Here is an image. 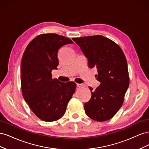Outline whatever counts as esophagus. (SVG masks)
Segmentation results:
<instances>
[{
	"instance_id": "34e87169",
	"label": "esophagus",
	"mask_w": 149,
	"mask_h": 149,
	"mask_svg": "<svg viewBox=\"0 0 149 149\" xmlns=\"http://www.w3.org/2000/svg\"><path fill=\"white\" fill-rule=\"evenodd\" d=\"M76 85H77V87L78 88H82L83 86V84H79V83H78V84H76Z\"/></svg>"
}]
</instances>
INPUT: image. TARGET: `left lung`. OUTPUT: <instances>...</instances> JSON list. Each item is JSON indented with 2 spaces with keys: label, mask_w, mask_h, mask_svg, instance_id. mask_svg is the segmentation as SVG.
Segmentation results:
<instances>
[{
  "label": "left lung",
  "mask_w": 149,
  "mask_h": 149,
  "mask_svg": "<svg viewBox=\"0 0 149 149\" xmlns=\"http://www.w3.org/2000/svg\"><path fill=\"white\" fill-rule=\"evenodd\" d=\"M88 58L90 68L96 67L95 76L100 85L91 91L84 104L85 113L96 121L111 119L124 102L129 86L127 64L124 54L115 42L102 35L72 38Z\"/></svg>",
  "instance_id": "left-lung-1"
}]
</instances>
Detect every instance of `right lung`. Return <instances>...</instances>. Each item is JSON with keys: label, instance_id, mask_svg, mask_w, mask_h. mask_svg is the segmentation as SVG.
Listing matches in <instances>:
<instances>
[{"label": "right lung", "instance_id": "add662e5", "mask_svg": "<svg viewBox=\"0 0 149 149\" xmlns=\"http://www.w3.org/2000/svg\"><path fill=\"white\" fill-rule=\"evenodd\" d=\"M73 43L62 35L42 34L30 42L24 53L20 68L22 94L31 111L42 120L60 119L75 92V83L52 78V71L59 64L58 49Z\"/></svg>", "mask_w": 149, "mask_h": 149}]
</instances>
